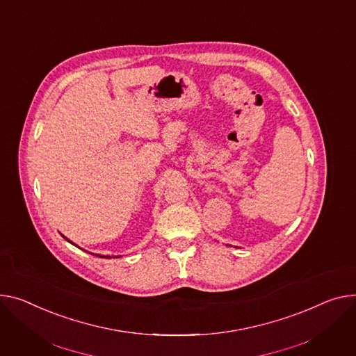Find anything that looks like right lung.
Wrapping results in <instances>:
<instances>
[{
  "label": "right lung",
  "mask_w": 356,
  "mask_h": 356,
  "mask_svg": "<svg viewBox=\"0 0 356 356\" xmlns=\"http://www.w3.org/2000/svg\"><path fill=\"white\" fill-rule=\"evenodd\" d=\"M61 236H63V234H61ZM63 238H64L65 241H68V239L65 238V236H63ZM68 242H70V241H68ZM70 243H73V242H70ZM96 256H99V257H106V259H110V257H111V256H104V254H96ZM114 257H120V256H114Z\"/></svg>",
  "instance_id": "1"
}]
</instances>
